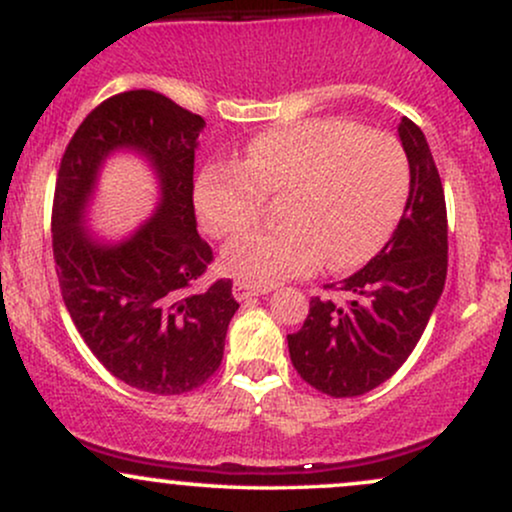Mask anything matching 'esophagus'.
Returning <instances> with one entry per match:
<instances>
[{"label":"esophagus","mask_w":512,"mask_h":512,"mask_svg":"<svg viewBox=\"0 0 512 512\" xmlns=\"http://www.w3.org/2000/svg\"><path fill=\"white\" fill-rule=\"evenodd\" d=\"M269 291H272L269 286H250L243 284V281H236V284H233V296H236L238 301H250V298L255 296H267Z\"/></svg>","instance_id":"1"}]
</instances>
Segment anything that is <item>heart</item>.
I'll return each mask as SVG.
<instances>
[{
  "label": "heart",
  "instance_id": "1",
  "mask_svg": "<svg viewBox=\"0 0 512 512\" xmlns=\"http://www.w3.org/2000/svg\"><path fill=\"white\" fill-rule=\"evenodd\" d=\"M409 166L390 134L317 117L257 134L233 163H209L195 182L199 221L226 238L279 199V226L240 233L221 252V267L250 286H274L368 260L402 214Z\"/></svg>",
  "mask_w": 512,
  "mask_h": 512
}]
</instances>
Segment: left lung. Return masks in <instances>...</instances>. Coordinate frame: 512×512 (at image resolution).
<instances>
[{
    "instance_id": "left-lung-1",
    "label": "left lung",
    "mask_w": 512,
    "mask_h": 512,
    "mask_svg": "<svg viewBox=\"0 0 512 512\" xmlns=\"http://www.w3.org/2000/svg\"><path fill=\"white\" fill-rule=\"evenodd\" d=\"M409 197L385 248L342 281L344 305L310 301L303 327L289 334L293 368L330 397H358L383 385L424 334L448 274V214L431 149L402 117Z\"/></svg>"
}]
</instances>
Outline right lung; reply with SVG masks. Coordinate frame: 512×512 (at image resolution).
<instances>
[{
	"mask_svg": "<svg viewBox=\"0 0 512 512\" xmlns=\"http://www.w3.org/2000/svg\"><path fill=\"white\" fill-rule=\"evenodd\" d=\"M204 125L163 93H117L86 115L57 173L52 252L64 305L93 356L117 380L151 395H182L207 383L238 310L231 279L190 291L214 260L192 204ZM117 150L150 163L159 202L137 232L105 241L87 231V207L104 161Z\"/></svg>",
	"mask_w": 512,
	"mask_h": 512,
	"instance_id": "1",
	"label": "right lung"
}]
</instances>
